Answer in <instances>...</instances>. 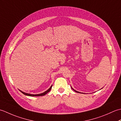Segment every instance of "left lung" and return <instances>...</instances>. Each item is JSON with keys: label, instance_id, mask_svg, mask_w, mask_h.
<instances>
[{"label": "left lung", "instance_id": "obj_1", "mask_svg": "<svg viewBox=\"0 0 121 121\" xmlns=\"http://www.w3.org/2000/svg\"><path fill=\"white\" fill-rule=\"evenodd\" d=\"M71 88H72V89L73 90V91H75V92H78V93H82V92H79V91H75V90H74L73 88H72V87H71ZM82 94H83V93H82Z\"/></svg>", "mask_w": 121, "mask_h": 121}]
</instances>
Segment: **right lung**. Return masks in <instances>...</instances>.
Wrapping results in <instances>:
<instances>
[{
  "label": "right lung",
  "instance_id": "1",
  "mask_svg": "<svg viewBox=\"0 0 121 121\" xmlns=\"http://www.w3.org/2000/svg\"><path fill=\"white\" fill-rule=\"evenodd\" d=\"M52 85H51V87H50L49 88L47 91H46L43 92V93H42V94H35V95H33V94H27V93H26V92H24L23 91H21L22 94H23L24 95H26V96H31V97H37V96H44V95H45L46 94H47L48 92H49L50 91V90L51 89V88H52Z\"/></svg>",
  "mask_w": 121,
  "mask_h": 121
}]
</instances>
